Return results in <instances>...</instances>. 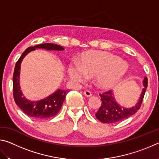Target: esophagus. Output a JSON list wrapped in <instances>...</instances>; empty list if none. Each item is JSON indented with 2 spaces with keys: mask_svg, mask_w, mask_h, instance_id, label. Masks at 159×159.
Here are the masks:
<instances>
[{
  "mask_svg": "<svg viewBox=\"0 0 159 159\" xmlns=\"http://www.w3.org/2000/svg\"><path fill=\"white\" fill-rule=\"evenodd\" d=\"M83 94H84V95H85L86 97H88V98H90V97L92 96V93H91L89 90H85V91H84V92H83Z\"/></svg>",
  "mask_w": 159,
  "mask_h": 159,
  "instance_id": "34e87169",
  "label": "esophagus"
}]
</instances>
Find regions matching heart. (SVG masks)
Here are the masks:
<instances>
[{
	"label": "heart",
	"instance_id": "b5f03b06",
	"mask_svg": "<svg viewBox=\"0 0 159 159\" xmlns=\"http://www.w3.org/2000/svg\"><path fill=\"white\" fill-rule=\"evenodd\" d=\"M128 65L114 54L89 50L81 55L79 61L69 65V74L76 83L84 82L88 75L95 76V83L102 88H111L121 80L128 71Z\"/></svg>",
	"mask_w": 159,
	"mask_h": 159
}]
</instances>
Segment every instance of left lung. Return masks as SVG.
Here are the masks:
<instances>
[{"label": "left lung", "mask_w": 159, "mask_h": 159, "mask_svg": "<svg viewBox=\"0 0 159 159\" xmlns=\"http://www.w3.org/2000/svg\"><path fill=\"white\" fill-rule=\"evenodd\" d=\"M143 83L144 88L142 90L139 102L135 106L129 109L123 108V107L118 105L115 101L111 90L105 91L103 93L99 94L101 97L102 104L98 112L95 114L97 118L99 121L104 123H114L121 121L134 115L140 108L142 102L143 101L148 85V79L147 77L144 78Z\"/></svg>", "instance_id": "8db88e82"}]
</instances>
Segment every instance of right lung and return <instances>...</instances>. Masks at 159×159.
<instances>
[{
	"instance_id": "right-lung-1",
	"label": "right lung",
	"mask_w": 159,
	"mask_h": 159,
	"mask_svg": "<svg viewBox=\"0 0 159 159\" xmlns=\"http://www.w3.org/2000/svg\"><path fill=\"white\" fill-rule=\"evenodd\" d=\"M36 48H43L49 50H63V47L53 43H44L29 47L22 53L15 64L13 74V97L17 105L25 114L37 119H47L52 118L60 111L62 104L66 98L69 90H63L59 89L52 95L40 101L31 102L23 97L20 86V66L23 58L27 54Z\"/></svg>"
}]
</instances>
